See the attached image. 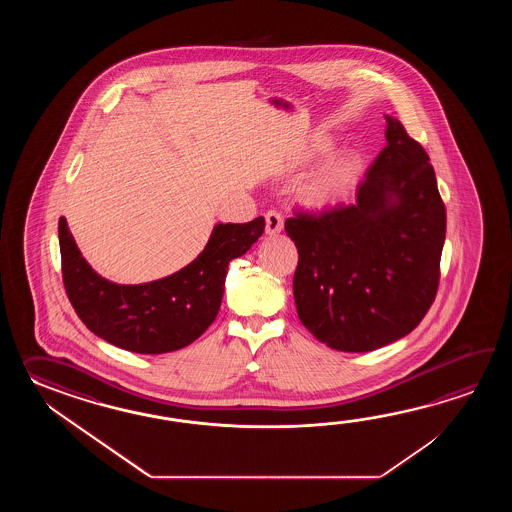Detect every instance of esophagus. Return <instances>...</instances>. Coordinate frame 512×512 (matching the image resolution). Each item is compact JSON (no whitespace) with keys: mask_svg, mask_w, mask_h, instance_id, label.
Masks as SVG:
<instances>
[{"mask_svg":"<svg viewBox=\"0 0 512 512\" xmlns=\"http://www.w3.org/2000/svg\"><path fill=\"white\" fill-rule=\"evenodd\" d=\"M282 229V214H280L278 210H269V212L265 214V232H267L269 236H276V234L282 232Z\"/></svg>","mask_w":512,"mask_h":512,"instance_id":"esophagus-1","label":"esophagus"}]
</instances>
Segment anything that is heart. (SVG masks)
<instances>
[{
  "label": "heart",
  "mask_w": 512,
  "mask_h": 512,
  "mask_svg": "<svg viewBox=\"0 0 512 512\" xmlns=\"http://www.w3.org/2000/svg\"><path fill=\"white\" fill-rule=\"evenodd\" d=\"M322 152V148H316L309 157H318ZM357 172L359 159L353 153H342L324 164L305 181L300 188V197L311 207L324 208L335 205L338 199L348 192Z\"/></svg>",
  "instance_id": "b5f03b06"
}]
</instances>
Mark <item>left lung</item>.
Masks as SVG:
<instances>
[{
  "label": "left lung",
  "instance_id": "1",
  "mask_svg": "<svg viewBox=\"0 0 512 512\" xmlns=\"http://www.w3.org/2000/svg\"><path fill=\"white\" fill-rule=\"evenodd\" d=\"M386 148L357 186V203L296 212L298 316L329 348L364 353L408 335L439 287L445 203L430 157L386 117Z\"/></svg>",
  "mask_w": 512,
  "mask_h": 512
}]
</instances>
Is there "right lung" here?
I'll return each mask as SVG.
<instances>
[{
  "label": "right lung",
  "instance_id": "add662e5",
  "mask_svg": "<svg viewBox=\"0 0 512 512\" xmlns=\"http://www.w3.org/2000/svg\"><path fill=\"white\" fill-rule=\"evenodd\" d=\"M265 230V219L219 223L207 247L185 269L161 280L119 285L91 269L67 229L58 221L62 276L67 298L97 337L117 348L159 355L185 348L216 320L230 261L251 249Z\"/></svg>",
  "mask_w": 512,
  "mask_h": 512
}]
</instances>
